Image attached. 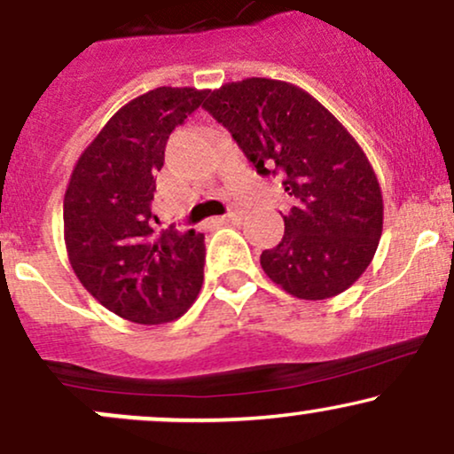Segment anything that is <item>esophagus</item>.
<instances>
[{
  "label": "esophagus",
  "instance_id": "1",
  "mask_svg": "<svg viewBox=\"0 0 454 454\" xmlns=\"http://www.w3.org/2000/svg\"><path fill=\"white\" fill-rule=\"evenodd\" d=\"M241 220V215L239 213H228V215H222V217H215V223H220V226H223V223H234Z\"/></svg>",
  "mask_w": 454,
  "mask_h": 454
}]
</instances>
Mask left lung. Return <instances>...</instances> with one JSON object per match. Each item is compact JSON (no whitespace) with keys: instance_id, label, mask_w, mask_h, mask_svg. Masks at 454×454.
I'll return each mask as SVG.
<instances>
[{"instance_id":"left-lung-1","label":"left lung","mask_w":454,"mask_h":454,"mask_svg":"<svg viewBox=\"0 0 454 454\" xmlns=\"http://www.w3.org/2000/svg\"><path fill=\"white\" fill-rule=\"evenodd\" d=\"M202 106L258 175H284L294 207L284 239L260 256L270 281L296 299L341 294L364 273L382 237V190L361 145L305 90L245 78L209 91Z\"/></svg>"}]
</instances>
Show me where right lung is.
I'll return each instance as SVG.
<instances>
[{
    "instance_id": "1",
    "label": "right lung",
    "mask_w": 454,
    "mask_h": 454,
    "mask_svg": "<svg viewBox=\"0 0 454 454\" xmlns=\"http://www.w3.org/2000/svg\"><path fill=\"white\" fill-rule=\"evenodd\" d=\"M207 91L158 87L108 119L81 153L64 196V239L78 281L113 314L164 325L196 301L205 234L155 231L151 211L166 140Z\"/></svg>"
}]
</instances>
